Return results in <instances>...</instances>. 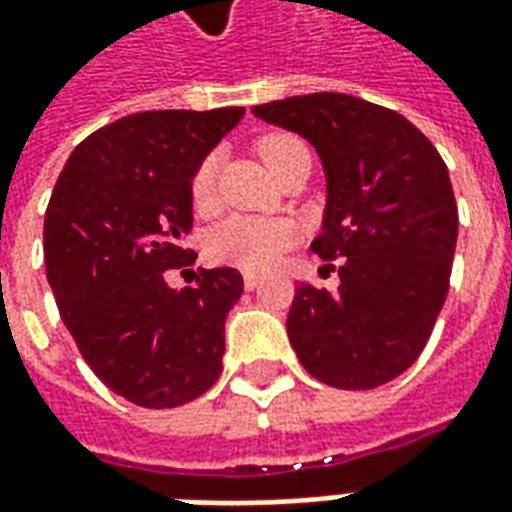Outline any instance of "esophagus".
<instances>
[{
  "label": "esophagus",
  "instance_id": "esophagus-1",
  "mask_svg": "<svg viewBox=\"0 0 512 512\" xmlns=\"http://www.w3.org/2000/svg\"><path fill=\"white\" fill-rule=\"evenodd\" d=\"M257 285H260V276H257V274H244V287H246V290H255Z\"/></svg>",
  "mask_w": 512,
  "mask_h": 512
}]
</instances>
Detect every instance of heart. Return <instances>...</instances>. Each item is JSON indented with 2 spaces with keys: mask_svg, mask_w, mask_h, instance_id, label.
I'll list each match as a JSON object with an SVG mask.
<instances>
[{
  "mask_svg": "<svg viewBox=\"0 0 512 512\" xmlns=\"http://www.w3.org/2000/svg\"><path fill=\"white\" fill-rule=\"evenodd\" d=\"M301 140L285 132H274L257 140V154L266 162L271 173L282 162L287 151L298 146ZM217 176L219 157L211 151L198 162V168L189 181V195L198 211H211L217 206ZM295 241V227L287 219L268 217H227L219 222L211 236H208V255L227 263V266L244 268V271H268L276 266L285 249H290Z\"/></svg>",
  "mask_w": 512,
  "mask_h": 512,
  "instance_id": "heart-1",
  "label": "heart"
}]
</instances>
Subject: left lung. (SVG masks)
Instances as JSON below:
<instances>
[{"instance_id": "obj_1", "label": "left lung", "mask_w": 512, "mask_h": 512, "mask_svg": "<svg viewBox=\"0 0 512 512\" xmlns=\"http://www.w3.org/2000/svg\"><path fill=\"white\" fill-rule=\"evenodd\" d=\"M255 116L304 135L328 176L312 252L339 260L342 285L295 287V355L325 385L380 388L418 361L448 295L458 236L448 168L412 121L350 94L287 97Z\"/></svg>"}]
</instances>
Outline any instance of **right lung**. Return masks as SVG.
I'll list each match as a JSON object with an SVG mask.
<instances>
[{
    "label": "right lung",
    "mask_w": 512,
    "mask_h": 512,
    "mask_svg": "<svg viewBox=\"0 0 512 512\" xmlns=\"http://www.w3.org/2000/svg\"><path fill=\"white\" fill-rule=\"evenodd\" d=\"M244 108L132 113L81 140L45 211V274L83 361L113 393L168 410L222 374L236 268H198L184 290L168 271L195 263L189 181ZM184 274V271H181Z\"/></svg>",
    "instance_id": "obj_1"
}]
</instances>
